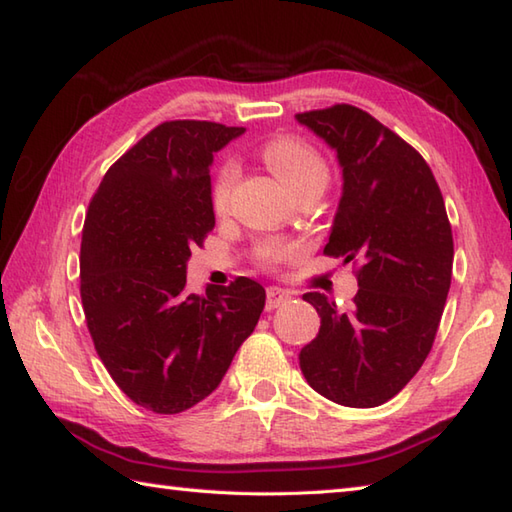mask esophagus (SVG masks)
<instances>
[{"instance_id": "obj_1", "label": "esophagus", "mask_w": 512, "mask_h": 512, "mask_svg": "<svg viewBox=\"0 0 512 512\" xmlns=\"http://www.w3.org/2000/svg\"><path fill=\"white\" fill-rule=\"evenodd\" d=\"M286 301H290V292L288 290L277 288V286L268 288V292H266V308L268 310H275L279 306H284Z\"/></svg>"}]
</instances>
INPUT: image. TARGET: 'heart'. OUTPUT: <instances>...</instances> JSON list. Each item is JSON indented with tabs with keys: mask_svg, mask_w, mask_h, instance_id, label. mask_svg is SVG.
Segmentation results:
<instances>
[{
	"mask_svg": "<svg viewBox=\"0 0 512 512\" xmlns=\"http://www.w3.org/2000/svg\"><path fill=\"white\" fill-rule=\"evenodd\" d=\"M264 160L266 165L273 169L279 180L290 187L292 191H299L310 182H328V162L306 140L297 136H281L270 140L264 147ZM239 176V167L233 158H226L215 171V178L211 184V204L215 213H226L228 204H231V193ZM299 253V244L286 242V239H266L259 244L257 257L264 266H275L292 259Z\"/></svg>",
	"mask_w": 512,
	"mask_h": 512,
	"instance_id": "obj_1",
	"label": "heart"
}]
</instances>
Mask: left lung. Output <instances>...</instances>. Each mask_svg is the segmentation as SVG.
<instances>
[{
    "mask_svg": "<svg viewBox=\"0 0 512 512\" xmlns=\"http://www.w3.org/2000/svg\"><path fill=\"white\" fill-rule=\"evenodd\" d=\"M343 169V193L323 253L358 262V292L339 308L321 292L303 299L321 328L299 354L321 396L345 407H378L416 376L447 303L453 235L427 162L398 134L354 105L297 114Z\"/></svg>",
    "mask_w": 512,
    "mask_h": 512,
    "instance_id": "8db88e82",
    "label": "left lung"
}]
</instances>
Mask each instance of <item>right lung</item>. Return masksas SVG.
<instances>
[{
  "label": "right lung",
  "instance_id": "obj_1",
  "mask_svg": "<svg viewBox=\"0 0 512 512\" xmlns=\"http://www.w3.org/2000/svg\"><path fill=\"white\" fill-rule=\"evenodd\" d=\"M244 127L167 121L107 169L83 224L81 301L114 383L149 411H187L222 383L264 310L237 277L187 292L191 248L213 231V154Z\"/></svg>",
  "mask_w": 512,
  "mask_h": 512
}]
</instances>
